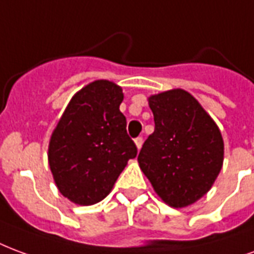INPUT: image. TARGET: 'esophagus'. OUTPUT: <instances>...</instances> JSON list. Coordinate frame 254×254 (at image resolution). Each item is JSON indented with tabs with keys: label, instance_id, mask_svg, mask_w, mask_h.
I'll return each instance as SVG.
<instances>
[{
	"label": "esophagus",
	"instance_id": "1",
	"mask_svg": "<svg viewBox=\"0 0 254 254\" xmlns=\"http://www.w3.org/2000/svg\"><path fill=\"white\" fill-rule=\"evenodd\" d=\"M134 143H135V146H136V149L139 150L140 147H142V143H143V139H142L140 136H138V138H135V139H134Z\"/></svg>",
	"mask_w": 254,
	"mask_h": 254
}]
</instances>
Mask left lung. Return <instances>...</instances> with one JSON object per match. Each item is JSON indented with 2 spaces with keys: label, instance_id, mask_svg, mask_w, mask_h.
<instances>
[{
  "label": "left lung",
  "instance_id": "left-lung-1",
  "mask_svg": "<svg viewBox=\"0 0 254 254\" xmlns=\"http://www.w3.org/2000/svg\"><path fill=\"white\" fill-rule=\"evenodd\" d=\"M154 132L138 155L155 193L173 208L193 204L211 190L223 165L221 129L184 89L153 94Z\"/></svg>",
  "mask_w": 254,
  "mask_h": 254
}]
</instances>
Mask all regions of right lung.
Wrapping results in <instances>:
<instances>
[{
    "label": "right lung",
    "instance_id": "obj_1",
    "mask_svg": "<svg viewBox=\"0 0 254 254\" xmlns=\"http://www.w3.org/2000/svg\"><path fill=\"white\" fill-rule=\"evenodd\" d=\"M123 90L97 79L74 94L51 134L49 165L59 192L79 205L101 201L114 188L136 146L120 112Z\"/></svg>",
    "mask_w": 254,
    "mask_h": 254
}]
</instances>
